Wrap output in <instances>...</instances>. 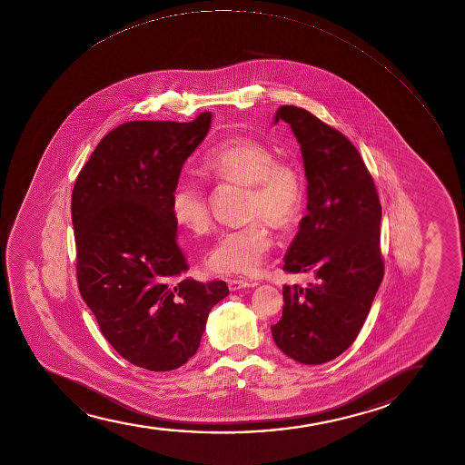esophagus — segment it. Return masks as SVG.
Returning <instances> with one entry per match:
<instances>
[{
    "mask_svg": "<svg viewBox=\"0 0 465 465\" xmlns=\"http://www.w3.org/2000/svg\"><path fill=\"white\" fill-rule=\"evenodd\" d=\"M256 282L246 281V279H232V281L228 282V287H230L231 292H237V290L242 289H252V287H256Z\"/></svg>",
    "mask_w": 465,
    "mask_h": 465,
    "instance_id": "esophagus-1",
    "label": "esophagus"
}]
</instances>
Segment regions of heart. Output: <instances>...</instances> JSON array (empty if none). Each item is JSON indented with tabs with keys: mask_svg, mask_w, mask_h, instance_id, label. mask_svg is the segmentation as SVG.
Returning a JSON list of instances; mask_svg holds the SVG:
<instances>
[{
	"mask_svg": "<svg viewBox=\"0 0 465 465\" xmlns=\"http://www.w3.org/2000/svg\"><path fill=\"white\" fill-rule=\"evenodd\" d=\"M202 169L213 182L248 186L245 213L252 219L219 235L206 259L209 270L219 274L256 272L272 246V232L262 221L287 230L301 217L305 202L302 173L289 161L276 160L270 147L252 138L226 139L213 145ZM172 215L195 234H206L213 224L206 193L187 180L173 189Z\"/></svg>",
	"mask_w": 465,
	"mask_h": 465,
	"instance_id": "obj_1",
	"label": "heart"
}]
</instances>
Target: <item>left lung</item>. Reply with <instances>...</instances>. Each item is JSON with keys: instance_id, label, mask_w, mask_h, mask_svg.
<instances>
[{"instance_id": "obj_1", "label": "left lung", "mask_w": 465, "mask_h": 465, "mask_svg": "<svg viewBox=\"0 0 465 465\" xmlns=\"http://www.w3.org/2000/svg\"><path fill=\"white\" fill-rule=\"evenodd\" d=\"M279 121L293 130L307 176V213L283 270L313 272L315 283L283 285L285 305L272 340L294 361L322 364L355 341L383 279L381 204L344 134L293 105L279 107L272 123Z\"/></svg>"}]
</instances>
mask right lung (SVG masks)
<instances>
[{
    "mask_svg": "<svg viewBox=\"0 0 465 465\" xmlns=\"http://www.w3.org/2000/svg\"><path fill=\"white\" fill-rule=\"evenodd\" d=\"M213 114L193 123L132 121L102 138L75 180L71 219L77 283L102 335L127 361L155 372L197 352L223 281L187 272L176 243L172 193Z\"/></svg>",
    "mask_w": 465,
    "mask_h": 465,
    "instance_id": "obj_1",
    "label": "right lung"
}]
</instances>
